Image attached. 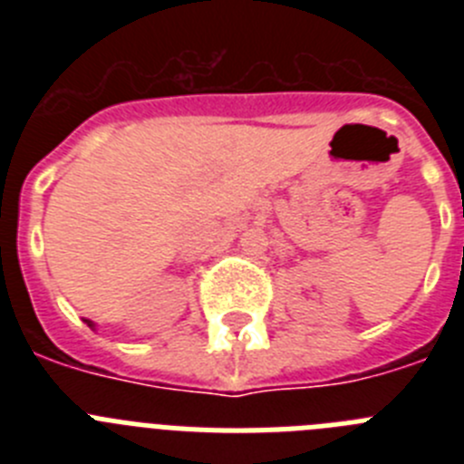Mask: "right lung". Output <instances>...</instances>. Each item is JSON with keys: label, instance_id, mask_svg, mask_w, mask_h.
Returning a JSON list of instances; mask_svg holds the SVG:
<instances>
[{"label": "right lung", "instance_id": "add662e5", "mask_svg": "<svg viewBox=\"0 0 464 464\" xmlns=\"http://www.w3.org/2000/svg\"><path fill=\"white\" fill-rule=\"evenodd\" d=\"M85 323H88V325H90V327H94V323H92V321H85Z\"/></svg>", "mask_w": 464, "mask_h": 464}]
</instances>
